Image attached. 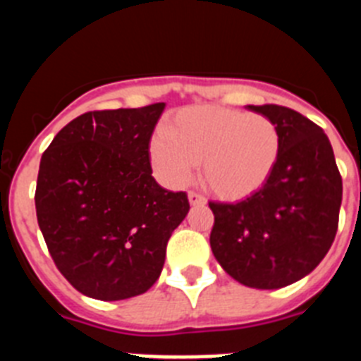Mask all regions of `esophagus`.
<instances>
[{
    "label": "esophagus",
    "instance_id": "obj_1",
    "mask_svg": "<svg viewBox=\"0 0 361 361\" xmlns=\"http://www.w3.org/2000/svg\"><path fill=\"white\" fill-rule=\"evenodd\" d=\"M188 200H190L191 206H200V204H206V199L202 195H199L197 191H190L188 193Z\"/></svg>",
    "mask_w": 361,
    "mask_h": 361
}]
</instances>
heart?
<instances>
[{
    "instance_id": "obj_1",
    "label": "heart",
    "mask_w": 361,
    "mask_h": 361,
    "mask_svg": "<svg viewBox=\"0 0 361 361\" xmlns=\"http://www.w3.org/2000/svg\"><path fill=\"white\" fill-rule=\"evenodd\" d=\"M282 149L279 126L262 114L190 106L149 145L153 170L166 186L180 188L202 162V178L216 197L242 200L262 190Z\"/></svg>"
}]
</instances>
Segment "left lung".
I'll return each mask as SVG.
<instances>
[{"mask_svg":"<svg viewBox=\"0 0 361 361\" xmlns=\"http://www.w3.org/2000/svg\"><path fill=\"white\" fill-rule=\"evenodd\" d=\"M279 126L282 149L262 190L235 204L209 202V244L231 279L255 289H280L309 275L338 229L342 177L324 130L291 108L253 106Z\"/></svg>","mask_w":361,"mask_h":361,"instance_id":"obj_1","label":"left lung"}]
</instances>
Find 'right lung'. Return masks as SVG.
<instances>
[{
    "label": "right lung",
    "instance_id": "add662e5",
    "mask_svg": "<svg viewBox=\"0 0 361 361\" xmlns=\"http://www.w3.org/2000/svg\"><path fill=\"white\" fill-rule=\"evenodd\" d=\"M164 106L86 111L41 157L37 224L57 269L90 298L148 291L190 212L184 191L164 190L152 177L149 139Z\"/></svg>",
    "mask_w": 361,
    "mask_h": 361
}]
</instances>
